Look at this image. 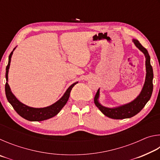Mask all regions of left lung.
Instances as JSON below:
<instances>
[{"instance_id":"8db88e82","label":"left lung","mask_w":160,"mask_h":160,"mask_svg":"<svg viewBox=\"0 0 160 160\" xmlns=\"http://www.w3.org/2000/svg\"><path fill=\"white\" fill-rule=\"evenodd\" d=\"M132 42L140 51H141L145 57V68L146 76L145 83L139 95L132 102L128 104L121 105L116 107H107L100 104L99 98V89L97 90L96 95L94 97V104L97 108L101 111L107 117L113 119H123L131 118L141 111L147 102L150 100L153 90V70L150 64V57L147 49L141 45L138 40L132 39Z\"/></svg>"}]
</instances>
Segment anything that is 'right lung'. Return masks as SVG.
<instances>
[{"instance_id": "obj_1", "label": "right lung", "mask_w": 160, "mask_h": 160, "mask_svg": "<svg viewBox=\"0 0 160 160\" xmlns=\"http://www.w3.org/2000/svg\"><path fill=\"white\" fill-rule=\"evenodd\" d=\"M16 47L13 48L12 51L8 57V63L6 69H5L6 70V72H5L6 83H5V90L8 101L12 105L13 109L16 111V112L22 117L26 119V120L30 121H42L53 117V116L57 115L60 112V111L63 109V107L66 105L68 100L69 99L70 91H71L72 88L77 83H78V82L72 84L67 89L66 92L61 97V98L59 99L54 104L50 105V106L44 108H34L24 104L23 103L19 101L14 94H12L8 83V71L10 68V61H11V57L13 51H14Z\"/></svg>"}]
</instances>
